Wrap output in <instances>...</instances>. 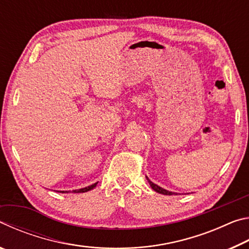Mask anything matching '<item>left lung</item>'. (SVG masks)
<instances>
[{
    "instance_id": "left-lung-1",
    "label": "left lung",
    "mask_w": 249,
    "mask_h": 249,
    "mask_svg": "<svg viewBox=\"0 0 249 249\" xmlns=\"http://www.w3.org/2000/svg\"><path fill=\"white\" fill-rule=\"evenodd\" d=\"M146 178H147V177H146ZM147 180H148V182H149V184H150V187L153 188V190H154V191L158 192V193H161V195H165V196H172V195H175V192L168 191V190H166V189H163V188H161V187H159V185L155 184L154 182H151V181H150L148 178H147Z\"/></svg>"
}]
</instances>
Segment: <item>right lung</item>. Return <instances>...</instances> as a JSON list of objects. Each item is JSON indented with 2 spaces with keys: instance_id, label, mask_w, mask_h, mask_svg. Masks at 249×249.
Masks as SVG:
<instances>
[{
  "instance_id": "add662e5",
  "label": "right lung",
  "mask_w": 249,
  "mask_h": 249,
  "mask_svg": "<svg viewBox=\"0 0 249 249\" xmlns=\"http://www.w3.org/2000/svg\"><path fill=\"white\" fill-rule=\"evenodd\" d=\"M96 184H98V182L96 183H93V184H91V185H89V187H87V188H82V189H79V190H72V193H82V192H88V191H90V190H92V189L93 188H95L96 187ZM62 193H66V192H64V191H61ZM68 193V192H67Z\"/></svg>"
}]
</instances>
